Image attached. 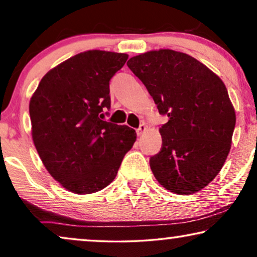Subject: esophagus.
Segmentation results:
<instances>
[{"label": "esophagus", "instance_id": "obj_1", "mask_svg": "<svg viewBox=\"0 0 257 257\" xmlns=\"http://www.w3.org/2000/svg\"><path fill=\"white\" fill-rule=\"evenodd\" d=\"M146 128H147V126H146L145 124H144V122H143V124H140L139 127L137 128V135H138V136H142L143 133L146 131Z\"/></svg>", "mask_w": 257, "mask_h": 257}]
</instances>
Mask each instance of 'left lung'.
I'll return each mask as SVG.
<instances>
[{"mask_svg":"<svg viewBox=\"0 0 257 257\" xmlns=\"http://www.w3.org/2000/svg\"><path fill=\"white\" fill-rule=\"evenodd\" d=\"M127 66L168 117L160 152L150 159L158 182L180 195L206 187L227 159L236 122L226 85L198 59L170 49L135 56Z\"/></svg>","mask_w":257,"mask_h":257,"instance_id":"1","label":"left lung"}]
</instances>
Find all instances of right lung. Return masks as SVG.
<instances>
[{
	"label": "right lung",
	"mask_w": 257,
	"mask_h": 257,
	"mask_svg": "<svg viewBox=\"0 0 257 257\" xmlns=\"http://www.w3.org/2000/svg\"><path fill=\"white\" fill-rule=\"evenodd\" d=\"M128 55L80 52L41 79L29 104L31 135L42 163L63 187L91 194L114 180L137 139L126 125L103 120L110 79Z\"/></svg>",
	"instance_id": "add662e5"
}]
</instances>
